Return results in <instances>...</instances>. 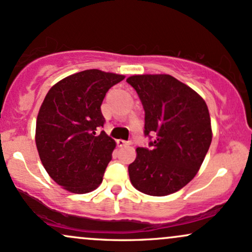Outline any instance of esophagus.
<instances>
[{
  "mask_svg": "<svg viewBox=\"0 0 252 252\" xmlns=\"http://www.w3.org/2000/svg\"><path fill=\"white\" fill-rule=\"evenodd\" d=\"M117 146L121 147V148H122V147H128L130 146V142H126V141L123 140H117Z\"/></svg>",
  "mask_w": 252,
  "mask_h": 252,
  "instance_id": "1",
  "label": "esophagus"
}]
</instances>
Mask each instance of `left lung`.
<instances>
[{"instance_id":"1","label":"left lung","mask_w":252,"mask_h":252,"mask_svg":"<svg viewBox=\"0 0 252 252\" xmlns=\"http://www.w3.org/2000/svg\"><path fill=\"white\" fill-rule=\"evenodd\" d=\"M142 102L150 148L136 149L129 164L132 186L144 194L178 192L196 175L209 152L212 128L199 94L169 74H135L126 79Z\"/></svg>"}]
</instances>
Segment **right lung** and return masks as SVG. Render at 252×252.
I'll return each mask as SVG.
<instances>
[{"label":"right lung","instance_id":"add662e5","mask_svg":"<svg viewBox=\"0 0 252 252\" xmlns=\"http://www.w3.org/2000/svg\"><path fill=\"white\" fill-rule=\"evenodd\" d=\"M124 76L100 70L71 74L54 84L36 118L35 143L42 166L59 186L84 194L103 181L116 142L103 126L100 105Z\"/></svg>","mask_w":252,"mask_h":252}]
</instances>
